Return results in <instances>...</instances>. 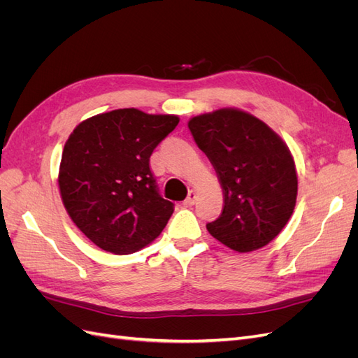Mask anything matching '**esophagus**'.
Segmentation results:
<instances>
[{"instance_id":"34e87169","label":"esophagus","mask_w":358,"mask_h":358,"mask_svg":"<svg viewBox=\"0 0 358 358\" xmlns=\"http://www.w3.org/2000/svg\"><path fill=\"white\" fill-rule=\"evenodd\" d=\"M196 200H197V192L191 189L188 192V197L183 200V206H187V208H189V206H192L194 203H196Z\"/></svg>"}]
</instances>
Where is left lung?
Returning <instances> with one entry per match:
<instances>
[{"label": "left lung", "mask_w": 358, "mask_h": 358, "mask_svg": "<svg viewBox=\"0 0 358 358\" xmlns=\"http://www.w3.org/2000/svg\"><path fill=\"white\" fill-rule=\"evenodd\" d=\"M188 128L224 192L220 218L206 229L237 252L272 242L291 218L297 199L294 159L282 138L239 109L194 116Z\"/></svg>", "instance_id": "1"}]
</instances>
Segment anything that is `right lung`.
<instances>
[{
	"instance_id": "right-lung-1",
	"label": "right lung",
	"mask_w": 358,
	"mask_h": 358,
	"mask_svg": "<svg viewBox=\"0 0 358 358\" xmlns=\"http://www.w3.org/2000/svg\"><path fill=\"white\" fill-rule=\"evenodd\" d=\"M178 124L176 115L117 109L73 129L59 166L61 199L76 227L104 251L136 252L164 230L175 204L158 192L149 158Z\"/></svg>"
}]
</instances>
